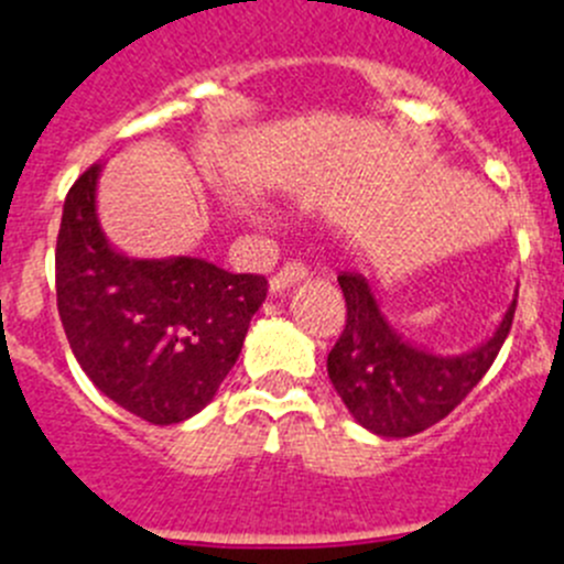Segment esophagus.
Masks as SVG:
<instances>
[{
	"label": "esophagus",
	"instance_id": "1",
	"mask_svg": "<svg viewBox=\"0 0 564 564\" xmlns=\"http://www.w3.org/2000/svg\"><path fill=\"white\" fill-rule=\"evenodd\" d=\"M308 270L303 264H297V261H289V264H283L281 270L275 272V275L270 278V292L272 294H281L286 292L289 286H294V283L306 281Z\"/></svg>",
	"mask_w": 564,
	"mask_h": 564
}]
</instances>
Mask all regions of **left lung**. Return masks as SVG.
<instances>
[{
	"label": "left lung",
	"mask_w": 564,
	"mask_h": 564,
	"mask_svg": "<svg viewBox=\"0 0 564 564\" xmlns=\"http://www.w3.org/2000/svg\"><path fill=\"white\" fill-rule=\"evenodd\" d=\"M347 323L328 354V378L359 425L376 436L398 440L448 417L492 367L509 328L518 292L492 336L465 354H434L394 330L381 312L370 281L339 272Z\"/></svg>",
	"instance_id": "1"
}]
</instances>
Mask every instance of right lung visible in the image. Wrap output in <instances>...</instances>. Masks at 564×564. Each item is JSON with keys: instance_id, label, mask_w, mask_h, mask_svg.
Wrapping results in <instances>:
<instances>
[{"instance_id": "right-lung-1", "label": "right lung", "mask_w": 564, "mask_h": 564, "mask_svg": "<svg viewBox=\"0 0 564 564\" xmlns=\"http://www.w3.org/2000/svg\"><path fill=\"white\" fill-rule=\"evenodd\" d=\"M94 163L68 188L55 247L57 314L94 387L155 425L203 412L234 370L267 278L205 258H130L105 236Z\"/></svg>"}]
</instances>
